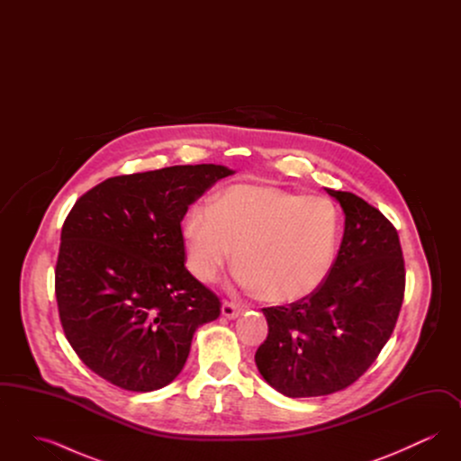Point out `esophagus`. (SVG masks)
Returning <instances> with one entry per match:
<instances>
[{
	"instance_id": "1",
	"label": "esophagus",
	"mask_w": 461,
	"mask_h": 461,
	"mask_svg": "<svg viewBox=\"0 0 461 461\" xmlns=\"http://www.w3.org/2000/svg\"><path fill=\"white\" fill-rule=\"evenodd\" d=\"M240 307L237 306L235 303H230V301H224L222 307H221V312L224 318L228 320H235L239 314H240Z\"/></svg>"
}]
</instances>
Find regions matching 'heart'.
Segmentation results:
<instances>
[{"label":"heart","instance_id":"obj_1","mask_svg":"<svg viewBox=\"0 0 461 461\" xmlns=\"http://www.w3.org/2000/svg\"><path fill=\"white\" fill-rule=\"evenodd\" d=\"M337 237L329 198L276 186H231L211 209L194 205L183 221L186 266L197 280L216 282L233 256L240 285L273 304L301 301L323 285Z\"/></svg>","mask_w":461,"mask_h":461}]
</instances>
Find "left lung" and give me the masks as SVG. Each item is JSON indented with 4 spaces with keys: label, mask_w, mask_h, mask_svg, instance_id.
Here are the masks:
<instances>
[{
    "label": "left lung",
    "mask_w": 461,
    "mask_h": 461,
    "mask_svg": "<svg viewBox=\"0 0 461 461\" xmlns=\"http://www.w3.org/2000/svg\"><path fill=\"white\" fill-rule=\"evenodd\" d=\"M344 237L323 285L288 306L264 307L256 352L264 380L288 397L329 395L366 372L394 331L406 273L394 224L351 192H335Z\"/></svg>",
    "instance_id": "obj_1"
}]
</instances>
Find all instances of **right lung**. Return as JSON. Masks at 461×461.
<instances>
[{"label":"right lung","instance_id":"right-lung-1","mask_svg":"<svg viewBox=\"0 0 461 461\" xmlns=\"http://www.w3.org/2000/svg\"><path fill=\"white\" fill-rule=\"evenodd\" d=\"M216 164L113 176L77 198L62 226L55 294L68 344L110 384L150 393L183 370L220 297L185 267L181 221Z\"/></svg>","mask_w":461,"mask_h":461}]
</instances>
